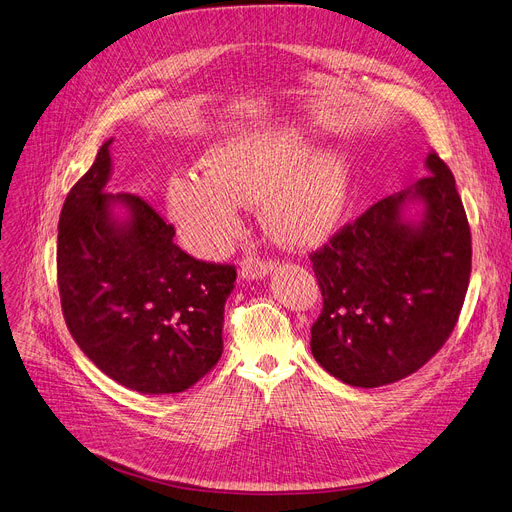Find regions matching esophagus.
I'll return each instance as SVG.
<instances>
[{
    "label": "esophagus",
    "instance_id": "obj_1",
    "mask_svg": "<svg viewBox=\"0 0 512 512\" xmlns=\"http://www.w3.org/2000/svg\"><path fill=\"white\" fill-rule=\"evenodd\" d=\"M275 264L273 262H258V260H243L241 264V277L243 279H264L269 273H273Z\"/></svg>",
    "mask_w": 512,
    "mask_h": 512
}]
</instances>
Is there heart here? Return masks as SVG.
Returning a JSON list of instances; mask_svg holds the SVG:
<instances>
[{
    "label": "heart",
    "mask_w": 512,
    "mask_h": 512,
    "mask_svg": "<svg viewBox=\"0 0 512 512\" xmlns=\"http://www.w3.org/2000/svg\"><path fill=\"white\" fill-rule=\"evenodd\" d=\"M355 163L344 149L315 151L294 126L233 134L166 187V212L189 248L220 256L241 231L243 203H262V224L285 248L325 243L349 212Z\"/></svg>",
    "instance_id": "b5f03b06"
}]
</instances>
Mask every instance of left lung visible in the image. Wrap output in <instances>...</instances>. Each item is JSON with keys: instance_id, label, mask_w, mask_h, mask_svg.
<instances>
[{"instance_id": "obj_1", "label": "left lung", "mask_w": 512, "mask_h": 512, "mask_svg": "<svg viewBox=\"0 0 512 512\" xmlns=\"http://www.w3.org/2000/svg\"><path fill=\"white\" fill-rule=\"evenodd\" d=\"M412 187L388 195L311 256L323 311L311 351L351 386L397 382L452 334L470 277V229L437 153Z\"/></svg>"}]
</instances>
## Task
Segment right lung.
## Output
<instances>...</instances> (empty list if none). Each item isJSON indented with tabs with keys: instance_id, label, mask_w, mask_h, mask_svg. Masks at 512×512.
<instances>
[{
	"instance_id": "1",
	"label": "right lung",
	"mask_w": 512,
	"mask_h": 512,
	"mask_svg": "<svg viewBox=\"0 0 512 512\" xmlns=\"http://www.w3.org/2000/svg\"><path fill=\"white\" fill-rule=\"evenodd\" d=\"M111 142L69 191L58 222V290L86 357L121 386L172 395L222 355L235 269L191 258L147 201L109 193Z\"/></svg>"
}]
</instances>
